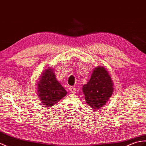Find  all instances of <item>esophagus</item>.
<instances>
[{
	"instance_id": "obj_1",
	"label": "esophagus",
	"mask_w": 146,
	"mask_h": 146,
	"mask_svg": "<svg viewBox=\"0 0 146 146\" xmlns=\"http://www.w3.org/2000/svg\"><path fill=\"white\" fill-rule=\"evenodd\" d=\"M69 90L71 93H74L76 91V89L74 87H70L69 88Z\"/></svg>"
}]
</instances>
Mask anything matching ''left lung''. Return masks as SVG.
Returning a JSON list of instances; mask_svg holds the SVG:
<instances>
[{"label":"left lung","instance_id":"8db88e82","mask_svg":"<svg viewBox=\"0 0 146 146\" xmlns=\"http://www.w3.org/2000/svg\"><path fill=\"white\" fill-rule=\"evenodd\" d=\"M83 91L86 103L93 109L103 106L113 93V83L108 71L104 67H96Z\"/></svg>","mask_w":146,"mask_h":146}]
</instances>
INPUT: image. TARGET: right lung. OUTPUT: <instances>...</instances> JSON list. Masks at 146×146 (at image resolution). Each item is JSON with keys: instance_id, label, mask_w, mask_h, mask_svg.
Masks as SVG:
<instances>
[{"instance_id": "1", "label": "right lung", "mask_w": 146, "mask_h": 146, "mask_svg": "<svg viewBox=\"0 0 146 146\" xmlns=\"http://www.w3.org/2000/svg\"><path fill=\"white\" fill-rule=\"evenodd\" d=\"M37 84V95L45 106H53L65 97L66 91L55 78L52 68L45 70Z\"/></svg>"}]
</instances>
